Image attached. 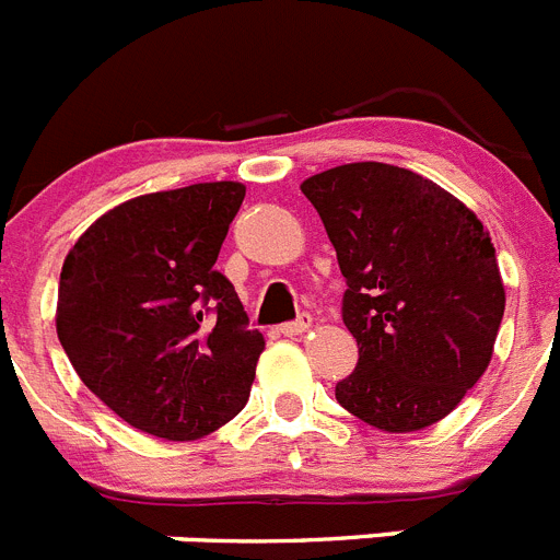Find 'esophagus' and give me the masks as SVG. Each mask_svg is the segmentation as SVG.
<instances>
[{
    "instance_id": "obj_1",
    "label": "esophagus",
    "mask_w": 560,
    "mask_h": 560,
    "mask_svg": "<svg viewBox=\"0 0 560 560\" xmlns=\"http://www.w3.org/2000/svg\"><path fill=\"white\" fill-rule=\"evenodd\" d=\"M308 328H311V316L303 314L300 319H294V323L280 325V334H283V336H303Z\"/></svg>"
}]
</instances>
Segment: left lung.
<instances>
[{
  "mask_svg": "<svg viewBox=\"0 0 560 560\" xmlns=\"http://www.w3.org/2000/svg\"><path fill=\"white\" fill-rule=\"evenodd\" d=\"M300 187L336 249L341 319L359 345L336 400L384 432L432 427L491 364L504 314L491 235L407 167L353 162Z\"/></svg>",
  "mask_w": 560,
  "mask_h": 560,
  "instance_id": "left-lung-1",
  "label": "left lung"
}]
</instances>
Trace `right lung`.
<instances>
[{
    "instance_id": "obj_1",
    "label": "right lung",
    "mask_w": 560,
    "mask_h": 560,
    "mask_svg": "<svg viewBox=\"0 0 560 560\" xmlns=\"http://www.w3.org/2000/svg\"><path fill=\"white\" fill-rule=\"evenodd\" d=\"M244 196L237 182L137 196L69 249L58 339L83 384L128 427L196 440L246 407L266 339L215 269Z\"/></svg>"
}]
</instances>
